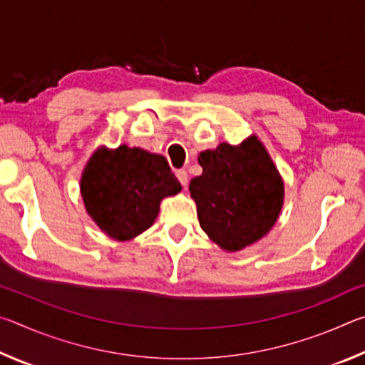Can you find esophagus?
<instances>
[{
	"label": "esophagus",
	"mask_w": 365,
	"mask_h": 365,
	"mask_svg": "<svg viewBox=\"0 0 365 365\" xmlns=\"http://www.w3.org/2000/svg\"><path fill=\"white\" fill-rule=\"evenodd\" d=\"M175 175H177V178H178V182L182 183V187H187V185H188V174H187V170H183V169L177 170Z\"/></svg>",
	"instance_id": "obj_1"
}]
</instances>
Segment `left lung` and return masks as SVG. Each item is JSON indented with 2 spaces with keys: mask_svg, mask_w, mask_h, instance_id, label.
I'll use <instances>...</instances> for the list:
<instances>
[{
  "mask_svg": "<svg viewBox=\"0 0 365 365\" xmlns=\"http://www.w3.org/2000/svg\"><path fill=\"white\" fill-rule=\"evenodd\" d=\"M202 174L190 182L200 225L214 243L240 251L274 227L283 205V182L261 141L222 143L200 154Z\"/></svg>",
  "mask_w": 365,
  "mask_h": 365,
  "instance_id": "obj_1",
  "label": "left lung"
}]
</instances>
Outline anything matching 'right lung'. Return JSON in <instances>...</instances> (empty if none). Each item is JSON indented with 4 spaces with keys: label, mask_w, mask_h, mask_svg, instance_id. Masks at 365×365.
Masks as SVG:
<instances>
[{
    "label": "right lung",
    "mask_w": 365,
    "mask_h": 365,
    "mask_svg": "<svg viewBox=\"0 0 365 365\" xmlns=\"http://www.w3.org/2000/svg\"><path fill=\"white\" fill-rule=\"evenodd\" d=\"M80 190L98 227L110 238H135L150 228L159 202L182 190L164 156L122 145L98 150L86 164Z\"/></svg>",
    "instance_id": "right-lung-1"
}]
</instances>
